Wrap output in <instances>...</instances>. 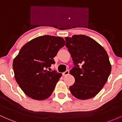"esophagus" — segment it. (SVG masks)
Returning <instances> with one entry per match:
<instances>
[{
  "label": "esophagus",
  "mask_w": 122,
  "mask_h": 122,
  "mask_svg": "<svg viewBox=\"0 0 122 122\" xmlns=\"http://www.w3.org/2000/svg\"><path fill=\"white\" fill-rule=\"evenodd\" d=\"M69 74V71H66L65 72H64L62 73V75L64 76H67V75H68Z\"/></svg>",
  "instance_id": "esophagus-1"
}]
</instances>
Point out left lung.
I'll list each match as a JSON object with an SVG mask.
<instances>
[{
  "instance_id": "obj_1",
  "label": "left lung",
  "mask_w": 122,
  "mask_h": 122,
  "mask_svg": "<svg viewBox=\"0 0 122 122\" xmlns=\"http://www.w3.org/2000/svg\"><path fill=\"white\" fill-rule=\"evenodd\" d=\"M65 39L75 65L69 72L75 79L70 91L81 100L93 97L106 84L111 72L107 51L96 41L84 35Z\"/></svg>"
}]
</instances>
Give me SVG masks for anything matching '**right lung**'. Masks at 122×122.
<instances>
[{
	"mask_svg": "<svg viewBox=\"0 0 122 122\" xmlns=\"http://www.w3.org/2000/svg\"><path fill=\"white\" fill-rule=\"evenodd\" d=\"M65 44L62 38L45 35L31 40L20 49L12 67L15 80L29 97L42 100L51 96L62 74L46 69L55 63L53 58Z\"/></svg>",
	"mask_w": 122,
	"mask_h": 122,
	"instance_id": "right-lung-1",
	"label": "right lung"
}]
</instances>
